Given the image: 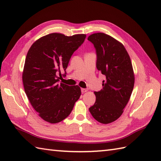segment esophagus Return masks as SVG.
Here are the masks:
<instances>
[{
	"instance_id": "esophagus-1",
	"label": "esophagus",
	"mask_w": 161,
	"mask_h": 161,
	"mask_svg": "<svg viewBox=\"0 0 161 161\" xmlns=\"http://www.w3.org/2000/svg\"><path fill=\"white\" fill-rule=\"evenodd\" d=\"M81 93H86V92H87V91H88V90H87V89H86V88H81Z\"/></svg>"
}]
</instances>
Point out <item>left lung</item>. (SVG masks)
Returning a JSON list of instances; mask_svg holds the SVG:
<instances>
[{
  "label": "left lung",
  "instance_id": "8db88e82",
  "mask_svg": "<svg viewBox=\"0 0 161 161\" xmlns=\"http://www.w3.org/2000/svg\"><path fill=\"white\" fill-rule=\"evenodd\" d=\"M88 40L96 50L97 70L106 76L102 89L94 92L96 100L89 111L99 122L109 124L120 117L131 97L135 81L132 64L125 46L114 37L98 32Z\"/></svg>",
  "mask_w": 161,
  "mask_h": 161
}]
</instances>
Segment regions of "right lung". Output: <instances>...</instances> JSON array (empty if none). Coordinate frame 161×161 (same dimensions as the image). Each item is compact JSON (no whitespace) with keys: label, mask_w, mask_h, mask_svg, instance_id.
<instances>
[{"label":"right lung","mask_w":161,"mask_h":161,"mask_svg":"<svg viewBox=\"0 0 161 161\" xmlns=\"http://www.w3.org/2000/svg\"><path fill=\"white\" fill-rule=\"evenodd\" d=\"M86 36L51 33L36 40L29 49L22 74L23 86L30 104L43 120L52 124L62 121L80 98V86L59 81L61 70L66 71L72 54Z\"/></svg>","instance_id":"obj_1"}]
</instances>
